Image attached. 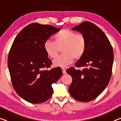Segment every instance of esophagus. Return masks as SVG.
Returning <instances> with one entry per match:
<instances>
[{
	"label": "esophagus",
	"instance_id": "esophagus-1",
	"mask_svg": "<svg viewBox=\"0 0 121 121\" xmlns=\"http://www.w3.org/2000/svg\"><path fill=\"white\" fill-rule=\"evenodd\" d=\"M62 71H63V74H65L66 73V69L65 68H62Z\"/></svg>",
	"mask_w": 121,
	"mask_h": 121
}]
</instances>
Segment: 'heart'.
<instances>
[{"instance_id":"1","label":"heart","mask_w":121,"mask_h":121,"mask_svg":"<svg viewBox=\"0 0 121 121\" xmlns=\"http://www.w3.org/2000/svg\"><path fill=\"white\" fill-rule=\"evenodd\" d=\"M55 42L46 40L44 49L47 55L51 58L58 56L59 50L62 49L63 54L54 59L55 66L65 68L75 60L82 58L86 49V39L83 33H77L69 29H62L56 35Z\"/></svg>"}]
</instances>
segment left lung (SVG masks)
<instances>
[{
    "label": "left lung",
    "mask_w": 121,
    "mask_h": 121,
    "mask_svg": "<svg viewBox=\"0 0 121 121\" xmlns=\"http://www.w3.org/2000/svg\"><path fill=\"white\" fill-rule=\"evenodd\" d=\"M84 35L86 49L82 58L76 63L78 68L71 67L66 72L72 82L69 88L75 99L83 102L97 97L109 84L114 60V52L108 38L102 30L90 22H85L72 29Z\"/></svg>",
    "instance_id": "left-lung-1"
}]
</instances>
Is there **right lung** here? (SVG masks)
Segmentation results:
<instances>
[{
    "mask_svg": "<svg viewBox=\"0 0 121 121\" xmlns=\"http://www.w3.org/2000/svg\"><path fill=\"white\" fill-rule=\"evenodd\" d=\"M50 25L30 24L18 33L9 51L7 64L13 87L25 101L41 103L51 97V85L62 76L60 67L51 69L52 62L44 44L60 30Z\"/></svg>",
    "mask_w": 121,
    "mask_h": 121,
    "instance_id": "1",
    "label": "right lung"
}]
</instances>
